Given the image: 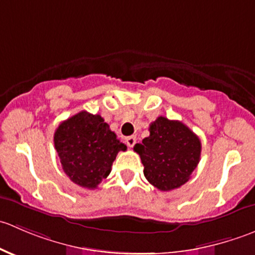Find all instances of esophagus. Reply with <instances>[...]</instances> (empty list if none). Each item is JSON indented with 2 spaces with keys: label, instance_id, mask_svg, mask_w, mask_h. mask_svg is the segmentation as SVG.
<instances>
[{
  "label": "esophagus",
  "instance_id": "obj_1",
  "mask_svg": "<svg viewBox=\"0 0 255 255\" xmlns=\"http://www.w3.org/2000/svg\"><path fill=\"white\" fill-rule=\"evenodd\" d=\"M125 142L128 146H129V148H132V146L135 144V142H137V138H135V135H130V137L126 138Z\"/></svg>",
  "mask_w": 255,
  "mask_h": 255
}]
</instances>
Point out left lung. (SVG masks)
Masks as SVG:
<instances>
[{"instance_id":"8db88e82","label":"left lung","mask_w":255,"mask_h":255,"mask_svg":"<svg viewBox=\"0 0 255 255\" xmlns=\"http://www.w3.org/2000/svg\"><path fill=\"white\" fill-rule=\"evenodd\" d=\"M149 137L134 145L144 165V176L156 189L170 191L189 181L201 156L199 137L179 121L158 117Z\"/></svg>"}]
</instances>
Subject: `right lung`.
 <instances>
[{
  "label": "right lung",
  "mask_w": 255,
  "mask_h": 255,
  "mask_svg": "<svg viewBox=\"0 0 255 255\" xmlns=\"http://www.w3.org/2000/svg\"><path fill=\"white\" fill-rule=\"evenodd\" d=\"M54 145L64 173L74 184L86 189H96L111 173L118 151L127 149L101 116L86 111L59 125Z\"/></svg>",
  "instance_id": "add662e5"
}]
</instances>
